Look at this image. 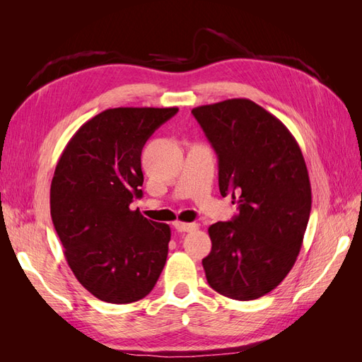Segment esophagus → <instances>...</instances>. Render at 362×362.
Here are the masks:
<instances>
[{"label": "esophagus", "instance_id": "obj_1", "mask_svg": "<svg viewBox=\"0 0 362 362\" xmlns=\"http://www.w3.org/2000/svg\"><path fill=\"white\" fill-rule=\"evenodd\" d=\"M173 226L177 228V231L180 233H190L194 231V229H198V223H187V222H175Z\"/></svg>", "mask_w": 362, "mask_h": 362}]
</instances>
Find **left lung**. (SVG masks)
I'll return each instance as SVG.
<instances>
[{
  "instance_id": "obj_1",
  "label": "left lung",
  "mask_w": 362,
  "mask_h": 362,
  "mask_svg": "<svg viewBox=\"0 0 362 362\" xmlns=\"http://www.w3.org/2000/svg\"><path fill=\"white\" fill-rule=\"evenodd\" d=\"M192 113L217 154L218 190L240 211L208 228L206 281L229 299H258L288 275L302 247L311 213L302 151L278 117L245 98Z\"/></svg>"
}]
</instances>
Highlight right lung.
<instances>
[{
    "instance_id": "add662e5",
    "label": "right lung",
    "mask_w": 362,
    "mask_h": 362,
    "mask_svg": "<svg viewBox=\"0 0 362 362\" xmlns=\"http://www.w3.org/2000/svg\"><path fill=\"white\" fill-rule=\"evenodd\" d=\"M177 107L108 108L80 127L62 152L49 204L68 264L108 303L144 299L166 264L170 228L131 210L141 198V149Z\"/></svg>"
}]
</instances>
